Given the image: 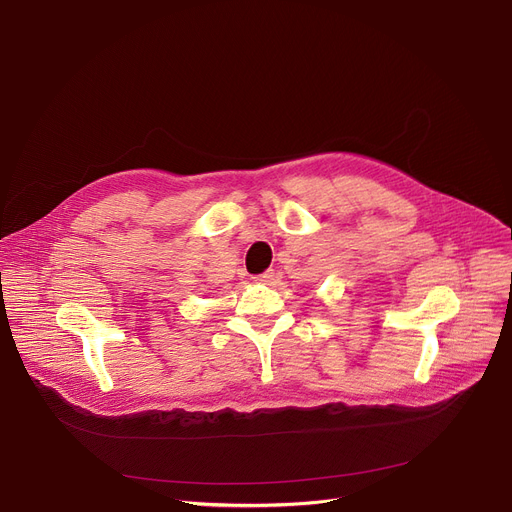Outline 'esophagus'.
<instances>
[{
    "mask_svg": "<svg viewBox=\"0 0 512 512\" xmlns=\"http://www.w3.org/2000/svg\"><path fill=\"white\" fill-rule=\"evenodd\" d=\"M253 280H255L257 284H271V280H274V274H271V271H265V274L255 276Z\"/></svg>",
    "mask_w": 512,
    "mask_h": 512,
    "instance_id": "1",
    "label": "esophagus"
}]
</instances>
